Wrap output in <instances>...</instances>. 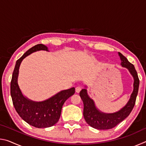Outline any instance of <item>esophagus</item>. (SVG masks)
<instances>
[{
	"instance_id": "34e87169",
	"label": "esophagus",
	"mask_w": 146,
	"mask_h": 146,
	"mask_svg": "<svg viewBox=\"0 0 146 146\" xmlns=\"http://www.w3.org/2000/svg\"><path fill=\"white\" fill-rule=\"evenodd\" d=\"M81 90H82V88H81V86H76V87L75 88V91L76 93H79L80 91H81Z\"/></svg>"
}]
</instances>
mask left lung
I'll use <instances>...</instances> for the list:
<instances>
[{"label":"left lung","instance_id":"1","mask_svg":"<svg viewBox=\"0 0 146 146\" xmlns=\"http://www.w3.org/2000/svg\"><path fill=\"white\" fill-rule=\"evenodd\" d=\"M121 59V65L129 70L134 78V89L131 95L129 102L119 111L111 114H106L98 111L95 108L93 100L89 97L86 89H82L80 92V98L84 103V117L86 122L93 128L97 129H109L115 127L125 118L127 117L135 104L136 98L139 88V78L137 71L133 66L127 60L122 53H118Z\"/></svg>","mask_w":146,"mask_h":146}]
</instances>
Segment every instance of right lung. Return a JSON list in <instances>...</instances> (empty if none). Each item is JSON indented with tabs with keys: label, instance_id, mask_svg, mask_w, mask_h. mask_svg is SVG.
<instances>
[{
	"label": "right lung",
	"instance_id": "add662e5",
	"mask_svg": "<svg viewBox=\"0 0 146 146\" xmlns=\"http://www.w3.org/2000/svg\"><path fill=\"white\" fill-rule=\"evenodd\" d=\"M39 50L48 51V49L44 44H37L17 60L11 80L10 93L14 108L20 117L32 126L44 128L53 126L58 122L63 104L75 93V89L72 88L62 91L48 100L40 102H33L24 97L17 82L19 66L26 56Z\"/></svg>",
	"mask_w": 146,
	"mask_h": 146
}]
</instances>
